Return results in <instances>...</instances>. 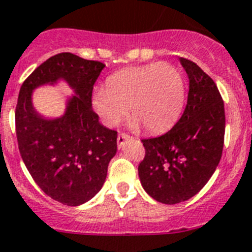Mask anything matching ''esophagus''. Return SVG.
<instances>
[{"instance_id": "esophagus-1", "label": "esophagus", "mask_w": 252, "mask_h": 252, "mask_svg": "<svg viewBox=\"0 0 252 252\" xmlns=\"http://www.w3.org/2000/svg\"><path fill=\"white\" fill-rule=\"evenodd\" d=\"M128 139H130V137L128 136V134H126V133H119V134H118V139H116V141H118V146H119V147L124 146V143H126Z\"/></svg>"}]
</instances>
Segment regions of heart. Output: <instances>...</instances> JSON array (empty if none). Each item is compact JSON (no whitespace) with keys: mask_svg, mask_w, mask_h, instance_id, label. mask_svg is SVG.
<instances>
[{"mask_svg":"<svg viewBox=\"0 0 252 252\" xmlns=\"http://www.w3.org/2000/svg\"><path fill=\"white\" fill-rule=\"evenodd\" d=\"M185 80L166 63L123 69L110 75L106 88H97L92 105L107 126H119L130 109L133 126L150 133L168 129L183 109Z\"/></svg>","mask_w":252,"mask_h":252,"instance_id":"b5f03b06","label":"heart"}]
</instances>
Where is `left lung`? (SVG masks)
<instances>
[{
    "label": "left lung",
    "instance_id": "left-lung-1",
    "mask_svg": "<svg viewBox=\"0 0 252 252\" xmlns=\"http://www.w3.org/2000/svg\"><path fill=\"white\" fill-rule=\"evenodd\" d=\"M189 80L187 105L172 129L142 139L138 175L143 189L166 205L183 202L202 189L220 161L225 132L224 102L214 80L193 61L181 58Z\"/></svg>",
    "mask_w": 252,
    "mask_h": 252
}]
</instances>
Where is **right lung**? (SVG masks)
<instances>
[{"label": "right lung", "mask_w": 252, "mask_h": 252, "mask_svg": "<svg viewBox=\"0 0 252 252\" xmlns=\"http://www.w3.org/2000/svg\"><path fill=\"white\" fill-rule=\"evenodd\" d=\"M105 67L70 52L46 60L24 80L15 110L19 151L32 178L44 193L67 206L90 201L102 188L118 133L103 126L92 110V91ZM65 80L76 94L64 115L43 118L31 94L44 84Z\"/></svg>", "instance_id": "add662e5"}]
</instances>
